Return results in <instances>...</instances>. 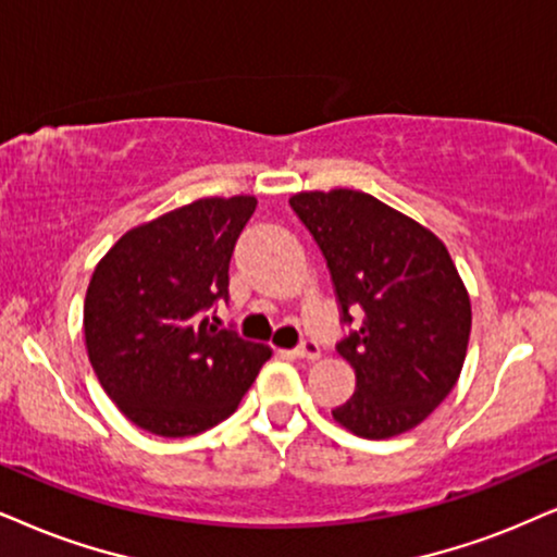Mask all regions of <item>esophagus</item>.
Instances as JSON below:
<instances>
[{"label": "esophagus", "instance_id": "esophagus-1", "mask_svg": "<svg viewBox=\"0 0 557 557\" xmlns=\"http://www.w3.org/2000/svg\"><path fill=\"white\" fill-rule=\"evenodd\" d=\"M295 357H300V360H319V357H321L319 342H313V339L300 342L298 347H295Z\"/></svg>", "mask_w": 557, "mask_h": 557}]
</instances>
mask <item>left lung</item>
<instances>
[{"label": "left lung", "mask_w": 557, "mask_h": 557, "mask_svg": "<svg viewBox=\"0 0 557 557\" xmlns=\"http://www.w3.org/2000/svg\"><path fill=\"white\" fill-rule=\"evenodd\" d=\"M290 208L331 272L342 323L336 351L357 388L334 419L364 440L421 424L455 388L470 339V298L447 246L413 218L357 189L298 193Z\"/></svg>", "instance_id": "8db88e82"}]
</instances>
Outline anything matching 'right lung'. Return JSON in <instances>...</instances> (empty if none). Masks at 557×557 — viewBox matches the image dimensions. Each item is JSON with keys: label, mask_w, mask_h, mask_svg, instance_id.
Returning <instances> with one entry per match:
<instances>
[{"label": "right lung", "mask_w": 557, "mask_h": 557, "mask_svg": "<svg viewBox=\"0 0 557 557\" xmlns=\"http://www.w3.org/2000/svg\"><path fill=\"white\" fill-rule=\"evenodd\" d=\"M255 208L251 195L202 197L131 228L95 267L84 298L91 370L146 432L215 426L270 360V347L210 321L228 300L231 255Z\"/></svg>", "instance_id": "1"}]
</instances>
